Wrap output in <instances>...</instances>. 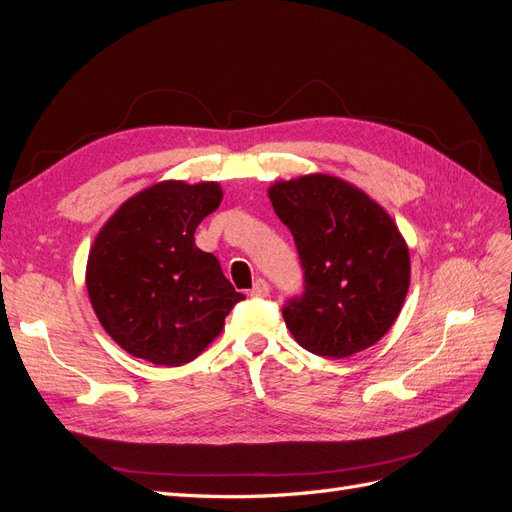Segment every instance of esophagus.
I'll use <instances>...</instances> for the list:
<instances>
[{
  "instance_id": "obj_1",
  "label": "esophagus",
  "mask_w": 512,
  "mask_h": 512,
  "mask_svg": "<svg viewBox=\"0 0 512 512\" xmlns=\"http://www.w3.org/2000/svg\"><path fill=\"white\" fill-rule=\"evenodd\" d=\"M269 290H271V286L265 280H256L250 294H252V297H267Z\"/></svg>"
}]
</instances>
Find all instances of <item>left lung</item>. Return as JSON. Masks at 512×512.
<instances>
[{"label": "left lung", "instance_id": "8db88e82", "mask_svg": "<svg viewBox=\"0 0 512 512\" xmlns=\"http://www.w3.org/2000/svg\"><path fill=\"white\" fill-rule=\"evenodd\" d=\"M273 209L292 232L305 290L282 314L299 346L329 359L367 350L404 307L410 252L376 200L331 175L275 181Z\"/></svg>", "mask_w": 512, "mask_h": 512}]
</instances>
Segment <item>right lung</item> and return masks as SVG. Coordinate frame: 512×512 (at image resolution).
Wrapping results in <instances>:
<instances>
[{
	"instance_id": "obj_1",
	"label": "right lung",
	"mask_w": 512,
	"mask_h": 512,
	"mask_svg": "<svg viewBox=\"0 0 512 512\" xmlns=\"http://www.w3.org/2000/svg\"><path fill=\"white\" fill-rule=\"evenodd\" d=\"M220 203L215 181H162L128 198L98 232L87 258L89 301L104 331L136 359L194 361L245 299L194 241Z\"/></svg>"
}]
</instances>
